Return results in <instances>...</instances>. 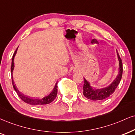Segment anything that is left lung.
I'll return each instance as SVG.
<instances>
[{
	"mask_svg": "<svg viewBox=\"0 0 135 135\" xmlns=\"http://www.w3.org/2000/svg\"><path fill=\"white\" fill-rule=\"evenodd\" d=\"M118 57L119 60V74L116 79L108 87L103 88L100 89H94L90 86L89 83H88L85 78H84V86L83 88V95L88 99L93 101L103 100L110 96L115 91L116 89L120 83L121 77L123 74V64L121 59L119 57L118 52H117Z\"/></svg>",
	"mask_w": 135,
	"mask_h": 135,
	"instance_id": "8db88e82",
	"label": "left lung"
}]
</instances>
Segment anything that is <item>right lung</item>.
I'll return each mask as SVG.
<instances>
[{
  "label": "right lung",
  "mask_w": 135,
  "mask_h": 135,
  "mask_svg": "<svg viewBox=\"0 0 135 135\" xmlns=\"http://www.w3.org/2000/svg\"><path fill=\"white\" fill-rule=\"evenodd\" d=\"M17 50V49L16 50V51H15L14 54H13L12 58V64H11V74H12V76L13 69H14V59L15 55H16V54ZM12 85H13V87H14V90L16 91L17 93L18 96H19V98H21V99L23 101H24V102L27 103V104H31V105H44V104H49L50 103L52 102V101L55 99V98H56V96H57V83H56V85H55V86H54V88L53 89L52 91L50 93L49 95L47 96H45L44 98H43L42 99H32V98L26 97V96H25L24 94H22V93L20 92L19 90H18L17 88L16 87V85H15L14 81H13L12 77Z\"/></svg>",
  "instance_id": "add662e5"
}]
</instances>
